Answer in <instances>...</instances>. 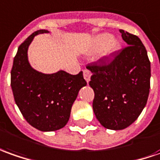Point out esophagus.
<instances>
[{"label":"esophagus","instance_id":"1","mask_svg":"<svg viewBox=\"0 0 160 160\" xmlns=\"http://www.w3.org/2000/svg\"><path fill=\"white\" fill-rule=\"evenodd\" d=\"M91 73L89 69H83V78H84V79L86 80L87 82L91 80Z\"/></svg>","mask_w":160,"mask_h":160}]
</instances>
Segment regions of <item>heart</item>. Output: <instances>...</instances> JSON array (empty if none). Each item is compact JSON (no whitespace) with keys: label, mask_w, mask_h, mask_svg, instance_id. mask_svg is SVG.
Instances as JSON below:
<instances>
[{"label":"heart","mask_w":160,"mask_h":160,"mask_svg":"<svg viewBox=\"0 0 160 160\" xmlns=\"http://www.w3.org/2000/svg\"><path fill=\"white\" fill-rule=\"evenodd\" d=\"M106 45H107V48L104 52L105 56H111L113 53L118 51L120 48L119 43L117 41L112 40V36L111 35L103 34L96 37V39L93 42V44L91 46V51L92 52L98 51L103 47H105Z\"/></svg>","instance_id":"1"}]
</instances>
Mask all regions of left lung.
Segmentation results:
<instances>
[{
    "instance_id": "left-lung-1",
    "label": "left lung",
    "mask_w": 160,
    "mask_h": 160,
    "mask_svg": "<svg viewBox=\"0 0 160 160\" xmlns=\"http://www.w3.org/2000/svg\"><path fill=\"white\" fill-rule=\"evenodd\" d=\"M119 31L128 45L86 66L92 72L89 84L95 93V115L111 130H123L132 124L150 92L151 62L145 46L137 36Z\"/></svg>"
}]
</instances>
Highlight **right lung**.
<instances>
[{
    "label": "right lung",
    "mask_w": 160,
    "mask_h": 160,
    "mask_svg": "<svg viewBox=\"0 0 160 160\" xmlns=\"http://www.w3.org/2000/svg\"><path fill=\"white\" fill-rule=\"evenodd\" d=\"M47 32H34L20 45L11 69L10 84L15 103L28 123L42 132L65 126L78 91L87 84L82 71L71 75L60 70L45 75L30 67L27 57L28 45L37 34Z\"/></svg>",
    "instance_id": "obj_1"
}]
</instances>
